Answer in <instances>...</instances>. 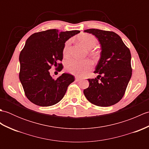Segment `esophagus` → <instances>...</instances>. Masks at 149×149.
Returning a JSON list of instances; mask_svg holds the SVG:
<instances>
[{"mask_svg": "<svg viewBox=\"0 0 149 149\" xmlns=\"http://www.w3.org/2000/svg\"><path fill=\"white\" fill-rule=\"evenodd\" d=\"M75 81H79L81 79L79 77H78V76H75Z\"/></svg>", "mask_w": 149, "mask_h": 149, "instance_id": "34e87169", "label": "esophagus"}]
</instances>
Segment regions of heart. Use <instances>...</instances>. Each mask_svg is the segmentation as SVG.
<instances>
[{
    "label": "heart",
    "mask_w": 149,
    "mask_h": 149,
    "mask_svg": "<svg viewBox=\"0 0 149 149\" xmlns=\"http://www.w3.org/2000/svg\"><path fill=\"white\" fill-rule=\"evenodd\" d=\"M77 40L85 48L90 50L94 48L97 43V40L95 37L91 34L83 33L77 36ZM70 45V41L68 40L65 44L64 48H63V54L65 58H68L69 56ZM91 53L95 55L97 54V52L93 50H90ZM92 63L89 59L79 60L76 59H70L65 63V68L69 73L72 74L80 75L83 76L89 72L92 68Z\"/></svg>",
    "instance_id": "b5f03b06"
}]
</instances>
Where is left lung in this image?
Returning <instances> with one entry per match:
<instances>
[{
    "label": "left lung",
    "instance_id": "obj_1",
    "mask_svg": "<svg viewBox=\"0 0 149 149\" xmlns=\"http://www.w3.org/2000/svg\"><path fill=\"white\" fill-rule=\"evenodd\" d=\"M99 41L100 57L95 67V79H88L89 87L84 94L89 102L101 107L114 105L122 99L132 75L130 50L113 31L84 30Z\"/></svg>",
    "mask_w": 149,
    "mask_h": 149
}]
</instances>
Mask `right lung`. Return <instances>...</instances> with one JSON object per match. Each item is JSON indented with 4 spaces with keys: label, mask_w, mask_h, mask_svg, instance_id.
Instances as JSON below:
<instances>
[{
    "label": "right lung",
    "mask_w": 149,
    "mask_h": 149,
    "mask_svg": "<svg viewBox=\"0 0 149 149\" xmlns=\"http://www.w3.org/2000/svg\"><path fill=\"white\" fill-rule=\"evenodd\" d=\"M77 30L60 32L49 29L33 34L26 41L19 56L20 69L19 79L25 94L31 102L47 107L59 102L66 93L68 86L75 77L63 74L57 79L50 74L55 66L63 69V50L66 41L79 33Z\"/></svg>",
    "instance_id": "1"
}]
</instances>
